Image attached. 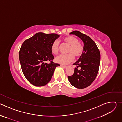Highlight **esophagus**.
<instances>
[{
    "mask_svg": "<svg viewBox=\"0 0 122 122\" xmlns=\"http://www.w3.org/2000/svg\"><path fill=\"white\" fill-rule=\"evenodd\" d=\"M60 66H61V67H62L63 68H66L67 66H64V65H60Z\"/></svg>",
    "mask_w": 122,
    "mask_h": 122,
    "instance_id": "obj_1",
    "label": "esophagus"
}]
</instances>
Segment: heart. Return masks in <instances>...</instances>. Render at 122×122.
Returning <instances> with one entry per match:
<instances>
[{"label": "heart", "instance_id": "heart-1", "mask_svg": "<svg viewBox=\"0 0 122 122\" xmlns=\"http://www.w3.org/2000/svg\"><path fill=\"white\" fill-rule=\"evenodd\" d=\"M64 41L68 45L69 48L66 55H61L55 58V62L57 63L66 65L71 62L74 59V56L76 57H80L83 54L84 48L83 46L79 42V40L73 36H69L64 39ZM60 48V43L58 40H55L51 45V51L55 55L58 54Z\"/></svg>", "mask_w": 122, "mask_h": 122}]
</instances>
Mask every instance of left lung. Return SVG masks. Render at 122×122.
Wrapping results in <instances>:
<instances>
[{
	"instance_id": "8db88e82",
	"label": "left lung",
	"mask_w": 122,
	"mask_h": 122,
	"mask_svg": "<svg viewBox=\"0 0 122 122\" xmlns=\"http://www.w3.org/2000/svg\"><path fill=\"white\" fill-rule=\"evenodd\" d=\"M70 34H74L83 42L84 51L82 55L74 65V72L68 76V81L75 87L83 89L89 86L94 81L98 73L100 54L94 41L86 35L78 31H74ZM80 67L81 69L78 70Z\"/></svg>"
}]
</instances>
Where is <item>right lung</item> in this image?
<instances>
[{
  "label": "right lung",
  "mask_w": 122,
  "mask_h": 122,
  "mask_svg": "<svg viewBox=\"0 0 122 122\" xmlns=\"http://www.w3.org/2000/svg\"><path fill=\"white\" fill-rule=\"evenodd\" d=\"M56 34L39 32L26 40L19 51V60L23 73L27 81L36 86H42L51 80L59 64L53 62L51 45L59 37ZM49 61V63H44Z\"/></svg>",
  "instance_id": "obj_1"
}]
</instances>
